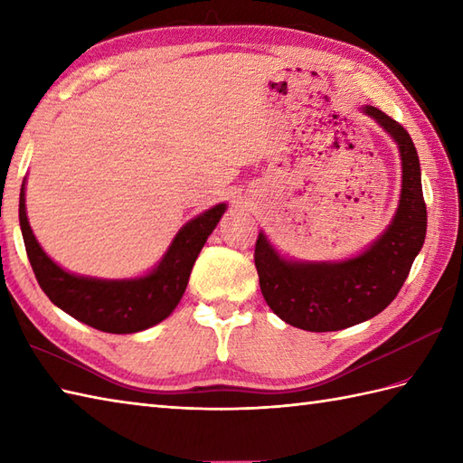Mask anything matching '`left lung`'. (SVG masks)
<instances>
[{
    "label": "left lung",
    "mask_w": 463,
    "mask_h": 463,
    "mask_svg": "<svg viewBox=\"0 0 463 463\" xmlns=\"http://www.w3.org/2000/svg\"><path fill=\"white\" fill-rule=\"evenodd\" d=\"M362 111L396 141L402 159V193L394 219L370 247L346 260L302 262L280 257L264 232L254 247L262 297L290 326L334 332L380 314L396 298L411 262L424 247L428 213L420 159L408 131L376 107Z\"/></svg>",
    "instance_id": "8db88e82"
}]
</instances>
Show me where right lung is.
<instances>
[{
	"mask_svg": "<svg viewBox=\"0 0 463 463\" xmlns=\"http://www.w3.org/2000/svg\"><path fill=\"white\" fill-rule=\"evenodd\" d=\"M224 211L226 204L221 203L186 222L161 262L145 277L105 280L67 272L47 257L27 221L25 181L19 193V226L39 287L69 317L111 334L141 332L169 317L183 298L193 264Z\"/></svg>",
	"mask_w": 463,
	"mask_h": 463,
	"instance_id": "add662e5",
	"label": "right lung"
}]
</instances>
